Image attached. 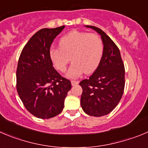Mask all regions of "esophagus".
I'll return each instance as SVG.
<instances>
[{
	"mask_svg": "<svg viewBox=\"0 0 148 148\" xmlns=\"http://www.w3.org/2000/svg\"><path fill=\"white\" fill-rule=\"evenodd\" d=\"M78 83H79V81H74V80H73V81H71V84L73 86H75V85L78 84Z\"/></svg>",
	"mask_w": 148,
	"mask_h": 148,
	"instance_id": "1",
	"label": "esophagus"
}]
</instances>
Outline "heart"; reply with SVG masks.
Listing matches in <instances>:
<instances>
[{"label": "heart", "instance_id": "obj_1", "mask_svg": "<svg viewBox=\"0 0 148 148\" xmlns=\"http://www.w3.org/2000/svg\"><path fill=\"white\" fill-rule=\"evenodd\" d=\"M103 48L102 39L97 34L72 31L61 38L59 48H51L50 58L53 67L60 72L66 70L71 59L73 64L67 75L77 78L84 73L90 74L96 70L102 59Z\"/></svg>", "mask_w": 148, "mask_h": 148}]
</instances>
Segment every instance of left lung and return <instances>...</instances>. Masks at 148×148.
<instances>
[{"label": "left lung", "instance_id": "obj_1", "mask_svg": "<svg viewBox=\"0 0 148 148\" xmlns=\"http://www.w3.org/2000/svg\"><path fill=\"white\" fill-rule=\"evenodd\" d=\"M103 42V53L98 67L88 79L79 83L83 89L81 106L88 115L101 116L112 112L124 92L125 67L117 46L102 30L92 25Z\"/></svg>", "mask_w": 148, "mask_h": 148}]
</instances>
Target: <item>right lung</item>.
Listing matches in <instances>:
<instances>
[{"instance_id":"right-lung-1","label":"right lung","mask_w":148,"mask_h":148,"mask_svg":"<svg viewBox=\"0 0 148 148\" xmlns=\"http://www.w3.org/2000/svg\"><path fill=\"white\" fill-rule=\"evenodd\" d=\"M64 27L38 31L24 46L19 58L17 93L25 108L38 118L49 119L59 114L72 87L70 80L53 67L50 58L51 44Z\"/></svg>"}]
</instances>
